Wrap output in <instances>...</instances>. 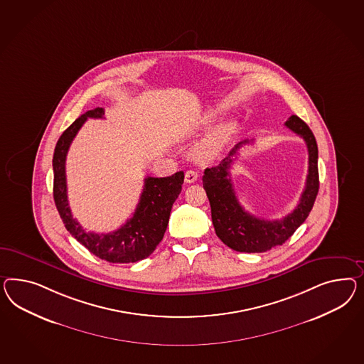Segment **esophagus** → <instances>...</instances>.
Segmentation results:
<instances>
[{"mask_svg": "<svg viewBox=\"0 0 364 364\" xmlns=\"http://www.w3.org/2000/svg\"><path fill=\"white\" fill-rule=\"evenodd\" d=\"M197 177H198V173H197L196 171H193V169H189L186 172V181L187 183H195L197 180Z\"/></svg>", "mask_w": 364, "mask_h": 364, "instance_id": "1", "label": "esophagus"}]
</instances>
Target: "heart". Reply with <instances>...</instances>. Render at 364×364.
Wrapping results in <instances>:
<instances>
[{"label": "heart", "mask_w": 364, "mask_h": 364, "mask_svg": "<svg viewBox=\"0 0 364 364\" xmlns=\"http://www.w3.org/2000/svg\"><path fill=\"white\" fill-rule=\"evenodd\" d=\"M237 132V123L233 120H225L213 128L205 138L197 143L193 155L198 161H209L218 155Z\"/></svg>", "instance_id": "heart-1"}]
</instances>
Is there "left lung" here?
I'll return each mask as SVG.
<instances>
[{"instance_id":"obj_1","label":"left lung","mask_w":364,"mask_h":364,"mask_svg":"<svg viewBox=\"0 0 364 364\" xmlns=\"http://www.w3.org/2000/svg\"><path fill=\"white\" fill-rule=\"evenodd\" d=\"M285 126L305 140L309 151V173L299 204L284 218L274 221L258 218L246 212L237 200L229 169L238 149L249 143L247 140L238 143L218 166L204 171L203 186L210 203L212 223L217 237L236 252L262 253L285 244L286 240L293 236L295 230L305 223L314 205L319 189L316 140L311 129L296 115L287 119Z\"/></svg>"}]
</instances>
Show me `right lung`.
I'll list each match as a JSON object with an SVG mask.
<instances>
[{"mask_svg":"<svg viewBox=\"0 0 364 364\" xmlns=\"http://www.w3.org/2000/svg\"><path fill=\"white\" fill-rule=\"evenodd\" d=\"M103 108L90 109L80 115L58 139L53 156L54 187L53 195L59 216L70 235L92 255L112 262L129 264L147 258L156 249L167 229L173 203L181 192L184 172L180 171L168 177H146L138 207L134 216L118 230L107 235L86 232L71 215L66 184V156L71 141L89 118L100 119Z\"/></svg>","mask_w":364,"mask_h":364,"instance_id":"right-lung-1","label":"right lung"}]
</instances>
